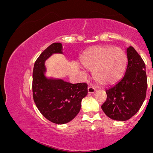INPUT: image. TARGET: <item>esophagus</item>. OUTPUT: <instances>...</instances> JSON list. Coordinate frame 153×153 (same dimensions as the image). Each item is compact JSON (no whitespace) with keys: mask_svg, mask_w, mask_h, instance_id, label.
I'll use <instances>...</instances> for the list:
<instances>
[{"mask_svg":"<svg viewBox=\"0 0 153 153\" xmlns=\"http://www.w3.org/2000/svg\"><path fill=\"white\" fill-rule=\"evenodd\" d=\"M88 93L89 94H94V92L96 91V89H94V88L93 87H88Z\"/></svg>","mask_w":153,"mask_h":153,"instance_id":"1","label":"esophagus"}]
</instances>
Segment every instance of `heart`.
Wrapping results in <instances>:
<instances>
[{
  "label": "heart",
  "instance_id": "obj_1",
  "mask_svg": "<svg viewBox=\"0 0 153 153\" xmlns=\"http://www.w3.org/2000/svg\"><path fill=\"white\" fill-rule=\"evenodd\" d=\"M82 65L93 71V77L101 85H111L119 82L126 72L127 55L119 47L95 46L82 55Z\"/></svg>",
  "mask_w": 153,
  "mask_h": 153
}]
</instances>
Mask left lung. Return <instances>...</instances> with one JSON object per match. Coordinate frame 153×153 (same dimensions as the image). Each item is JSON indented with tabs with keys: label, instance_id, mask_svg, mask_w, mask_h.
Instances as JSON below:
<instances>
[{
	"label": "left lung",
	"instance_id": "left-lung-1",
	"mask_svg": "<svg viewBox=\"0 0 153 153\" xmlns=\"http://www.w3.org/2000/svg\"><path fill=\"white\" fill-rule=\"evenodd\" d=\"M128 64L123 78L106 89L107 100L101 106L110 119L123 121L136 114L144 102L147 90L146 65L132 46L126 49Z\"/></svg>",
	"mask_w": 153,
	"mask_h": 153
}]
</instances>
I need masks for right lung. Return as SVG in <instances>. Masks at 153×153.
Segmentation results:
<instances>
[{
  "mask_svg": "<svg viewBox=\"0 0 153 153\" xmlns=\"http://www.w3.org/2000/svg\"><path fill=\"white\" fill-rule=\"evenodd\" d=\"M56 53L63 54L61 43L50 45L34 63L33 99L46 119L56 124H64L72 120L79 113L82 100L87 95V85L71 84L62 79L47 77L45 62Z\"/></svg>",
  "mask_w": 153,
  "mask_h": 153,
  "instance_id": "right-lung-1",
  "label": "right lung"
}]
</instances>
